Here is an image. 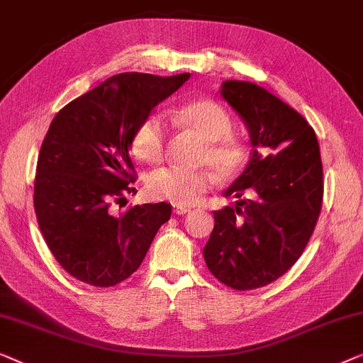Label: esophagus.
Here are the masks:
<instances>
[{
    "label": "esophagus",
    "mask_w": 363,
    "mask_h": 363,
    "mask_svg": "<svg viewBox=\"0 0 363 363\" xmlns=\"http://www.w3.org/2000/svg\"><path fill=\"white\" fill-rule=\"evenodd\" d=\"M187 212H189L187 207H174L176 216H184V213H187Z\"/></svg>",
    "instance_id": "obj_1"
}]
</instances>
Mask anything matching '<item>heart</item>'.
<instances>
[{"instance_id": "obj_1", "label": "heart", "mask_w": 363, "mask_h": 363, "mask_svg": "<svg viewBox=\"0 0 363 363\" xmlns=\"http://www.w3.org/2000/svg\"><path fill=\"white\" fill-rule=\"evenodd\" d=\"M177 120L191 126L206 140L202 161L208 162L223 177L237 176L247 162V147L232 138L233 121L228 111L213 100H194L176 111ZM166 128L160 115L152 113L140 121L131 136V151L138 160L156 164L164 156ZM212 187L211 172L162 167L147 181L151 196L176 206H191Z\"/></svg>"}]
</instances>
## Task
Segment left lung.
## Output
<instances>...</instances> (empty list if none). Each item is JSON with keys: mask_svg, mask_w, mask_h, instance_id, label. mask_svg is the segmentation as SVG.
I'll list each match as a JSON object with an SVG mask.
<instances>
[{"mask_svg": "<svg viewBox=\"0 0 363 363\" xmlns=\"http://www.w3.org/2000/svg\"><path fill=\"white\" fill-rule=\"evenodd\" d=\"M220 95L247 125L252 157L213 212L207 268L238 291L273 283L303 255L323 207V162L314 130L294 108L252 82L225 80ZM242 195H250L242 199Z\"/></svg>", "mask_w": 363, "mask_h": 363, "instance_id": "left-lung-1", "label": "left lung"}]
</instances>
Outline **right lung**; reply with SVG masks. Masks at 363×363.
<instances>
[{"mask_svg": "<svg viewBox=\"0 0 363 363\" xmlns=\"http://www.w3.org/2000/svg\"><path fill=\"white\" fill-rule=\"evenodd\" d=\"M187 79L118 74L54 116L39 151L34 211L50 253L79 281L108 288L130 278L169 220L166 202L135 206L121 216L110 207L135 192V128Z\"/></svg>", "mask_w": 363, "mask_h": 363, "instance_id": "obj_1", "label": "right lung"}]
</instances>
